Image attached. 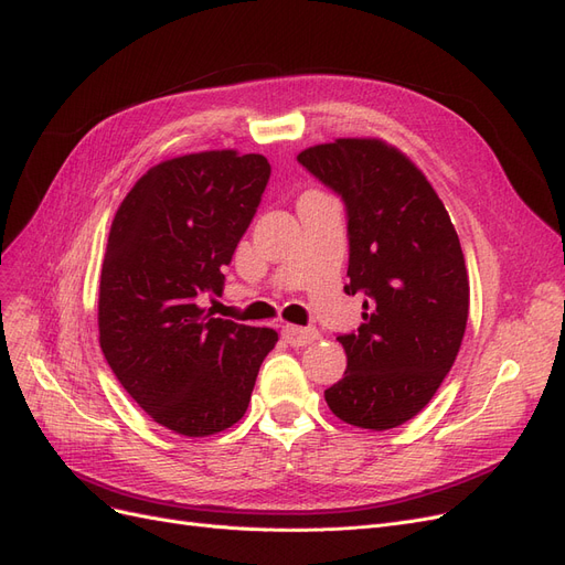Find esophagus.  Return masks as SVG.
Instances as JSON below:
<instances>
[{"mask_svg":"<svg viewBox=\"0 0 565 565\" xmlns=\"http://www.w3.org/2000/svg\"><path fill=\"white\" fill-rule=\"evenodd\" d=\"M284 338L290 347H307L311 342H317L321 335L317 328H300V326H284Z\"/></svg>","mask_w":565,"mask_h":565,"instance_id":"obj_1","label":"esophagus"}]
</instances>
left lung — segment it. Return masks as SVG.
I'll return each instance as SVG.
<instances>
[{
  "mask_svg": "<svg viewBox=\"0 0 565 565\" xmlns=\"http://www.w3.org/2000/svg\"><path fill=\"white\" fill-rule=\"evenodd\" d=\"M300 164L342 195L349 296H365L359 332L340 335L344 377L326 391L344 424L388 430L419 414L461 349L470 281L443 200L401 149L372 137L309 146Z\"/></svg>",
  "mask_w": 565,
  "mask_h": 565,
  "instance_id": "8db88e82",
  "label": "left lung"
}]
</instances>
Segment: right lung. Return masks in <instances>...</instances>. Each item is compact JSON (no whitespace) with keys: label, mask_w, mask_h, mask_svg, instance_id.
I'll return each mask as SVG.
<instances>
[{"label":"right lung","mask_w":565,"mask_h":565,"mask_svg":"<svg viewBox=\"0 0 565 565\" xmlns=\"http://www.w3.org/2000/svg\"><path fill=\"white\" fill-rule=\"evenodd\" d=\"M265 156L233 149L151 167L114 216L102 263L97 326L104 359L132 401L164 428L206 437L237 424L271 328L214 319L223 265L260 204Z\"/></svg>","instance_id":"add662e5"}]
</instances>
